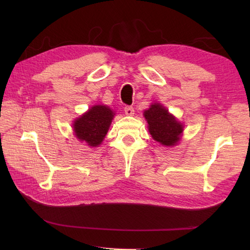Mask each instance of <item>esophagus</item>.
I'll list each match as a JSON object with an SVG mask.
<instances>
[{
	"mask_svg": "<svg viewBox=\"0 0 250 250\" xmlns=\"http://www.w3.org/2000/svg\"><path fill=\"white\" fill-rule=\"evenodd\" d=\"M124 110H125V113L127 116H133L134 108L132 106H125Z\"/></svg>",
	"mask_w": 250,
	"mask_h": 250,
	"instance_id": "esophagus-1",
	"label": "esophagus"
}]
</instances>
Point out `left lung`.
Returning <instances> with one entry per match:
<instances>
[{
	"mask_svg": "<svg viewBox=\"0 0 250 250\" xmlns=\"http://www.w3.org/2000/svg\"><path fill=\"white\" fill-rule=\"evenodd\" d=\"M147 120L149 132L152 138L164 146H174L180 139L183 124L168 112L161 104L154 103L144 112Z\"/></svg>",
	"mask_w": 250,
	"mask_h": 250,
	"instance_id": "1",
	"label": "left lung"
}]
</instances>
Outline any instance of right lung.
<instances>
[{
  "label": "right lung",
  "mask_w": 250,
  "mask_h": 250,
  "mask_svg": "<svg viewBox=\"0 0 250 250\" xmlns=\"http://www.w3.org/2000/svg\"><path fill=\"white\" fill-rule=\"evenodd\" d=\"M113 111L105 105H96L74 122V131L80 141L96 147L106 135L113 118Z\"/></svg>",
  "instance_id": "obj_1"
}]
</instances>
